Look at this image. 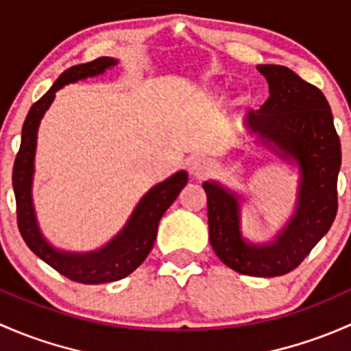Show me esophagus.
<instances>
[{
	"label": "esophagus",
	"instance_id": "obj_1",
	"mask_svg": "<svg viewBox=\"0 0 351 351\" xmlns=\"http://www.w3.org/2000/svg\"><path fill=\"white\" fill-rule=\"evenodd\" d=\"M211 162L204 157L193 158V160L189 162V172L194 179H202V177L208 176L209 172H211Z\"/></svg>",
	"mask_w": 351,
	"mask_h": 351
}]
</instances>
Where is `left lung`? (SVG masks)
<instances>
[{
    "label": "left lung",
    "mask_w": 351,
    "mask_h": 351,
    "mask_svg": "<svg viewBox=\"0 0 351 351\" xmlns=\"http://www.w3.org/2000/svg\"><path fill=\"white\" fill-rule=\"evenodd\" d=\"M269 99L247 114L256 140L285 162L299 165L298 201L287 225L270 243H248L240 228L238 196L221 184L204 182L209 241L225 265L243 276L277 277L294 270L328 233L338 211L341 145L326 97L284 66H258Z\"/></svg>",
    "instance_id": "1"
}]
</instances>
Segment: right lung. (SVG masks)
<instances>
[{
  "label": "right lung",
  "mask_w": 351,
  "mask_h": 351,
  "mask_svg": "<svg viewBox=\"0 0 351 351\" xmlns=\"http://www.w3.org/2000/svg\"><path fill=\"white\" fill-rule=\"evenodd\" d=\"M117 64V59L99 57L93 62L79 64V66H72L64 71L59 79L53 82L52 88L28 111L27 120L21 128L20 150H18L13 165L16 221L25 243L52 269L66 276L67 279L81 284L114 282V280L130 276L136 267L142 265L155 243L158 221L187 184V174L180 171L164 182L152 187L133 209L132 216L120 233L99 250L88 252V254H72V252L57 250L43 238L42 231L38 228L37 216H35L34 199H32L38 125L60 88H64L69 82H77L86 77L103 74L106 69L114 67Z\"/></svg>",
  "instance_id": "right-lung-1"
}]
</instances>
